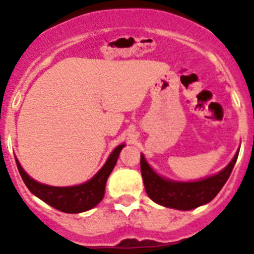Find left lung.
<instances>
[{
    "label": "left lung",
    "instance_id": "1",
    "mask_svg": "<svg viewBox=\"0 0 254 254\" xmlns=\"http://www.w3.org/2000/svg\"><path fill=\"white\" fill-rule=\"evenodd\" d=\"M238 154L239 151H237L232 161L221 172L194 182L172 181L159 176L150 167L143 154H141V174L147 196L164 207L182 211L193 210L206 205L216 197L226 183L237 163Z\"/></svg>",
    "mask_w": 254,
    "mask_h": 254
}]
</instances>
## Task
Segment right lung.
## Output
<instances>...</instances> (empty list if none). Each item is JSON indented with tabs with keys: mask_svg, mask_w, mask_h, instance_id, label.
<instances>
[{
	"mask_svg": "<svg viewBox=\"0 0 254 254\" xmlns=\"http://www.w3.org/2000/svg\"><path fill=\"white\" fill-rule=\"evenodd\" d=\"M123 147H125V143L118 145L111 152L102 169L96 173L93 178L82 185L71 186V187H55V186L43 185L40 182H37L22 169L16 158L15 160H16L20 176L31 193L52 207H55L56 210H60L66 214H78V212L91 210L102 201L104 197L107 179L113 170Z\"/></svg>",
	"mask_w": 254,
	"mask_h": 254,
	"instance_id": "add662e5",
	"label": "right lung"
}]
</instances>
